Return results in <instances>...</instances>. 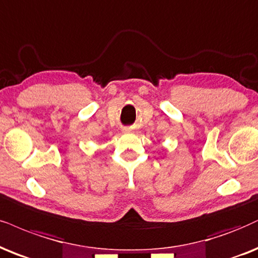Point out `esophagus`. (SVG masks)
I'll list each match as a JSON object with an SVG mask.
<instances>
[{
  "label": "esophagus",
  "mask_w": 258,
  "mask_h": 258,
  "mask_svg": "<svg viewBox=\"0 0 258 258\" xmlns=\"http://www.w3.org/2000/svg\"><path fill=\"white\" fill-rule=\"evenodd\" d=\"M123 130H124V132H125V133H130V132H132V128H124Z\"/></svg>",
  "instance_id": "1"
}]
</instances>
